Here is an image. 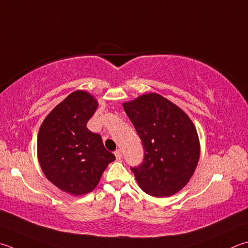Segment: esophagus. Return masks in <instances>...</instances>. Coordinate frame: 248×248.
Returning <instances> with one entry per match:
<instances>
[{
	"label": "esophagus",
	"mask_w": 248,
	"mask_h": 248,
	"mask_svg": "<svg viewBox=\"0 0 248 248\" xmlns=\"http://www.w3.org/2000/svg\"><path fill=\"white\" fill-rule=\"evenodd\" d=\"M114 154H115V156H116V158H117V159H120L121 157H123V153H121V151H120V150H116Z\"/></svg>",
	"instance_id": "1"
}]
</instances>
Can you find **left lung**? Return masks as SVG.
I'll list each match as a JSON object with an SVG mask.
<instances>
[{"label": "left lung", "mask_w": 248, "mask_h": 248, "mask_svg": "<svg viewBox=\"0 0 248 248\" xmlns=\"http://www.w3.org/2000/svg\"><path fill=\"white\" fill-rule=\"evenodd\" d=\"M142 141L144 158L131 168L142 190L155 197L172 195L188 182L200 158L194 124L177 105L150 93L124 104Z\"/></svg>", "instance_id": "left-lung-1"}]
</instances>
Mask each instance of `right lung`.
I'll list each match as a JSON object with an SVG mask.
<instances>
[{
  "mask_svg": "<svg viewBox=\"0 0 248 248\" xmlns=\"http://www.w3.org/2000/svg\"><path fill=\"white\" fill-rule=\"evenodd\" d=\"M97 102L75 91L44 119L38 134V158L46 177L69 194L94 190L107 165L116 159L98 133L87 128Z\"/></svg>",
  "mask_w": 248,
  "mask_h": 248,
  "instance_id": "obj_1",
  "label": "right lung"
}]
</instances>
